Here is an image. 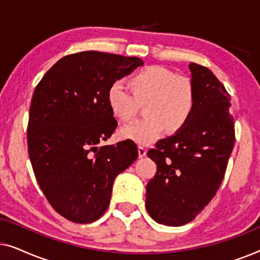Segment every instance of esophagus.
I'll return each mask as SVG.
<instances>
[{
	"label": "esophagus",
	"instance_id": "obj_1",
	"mask_svg": "<svg viewBox=\"0 0 260 260\" xmlns=\"http://www.w3.org/2000/svg\"><path fill=\"white\" fill-rule=\"evenodd\" d=\"M147 155V149H145L144 147H138V156L140 157H144V156Z\"/></svg>",
	"mask_w": 260,
	"mask_h": 260
}]
</instances>
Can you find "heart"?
Listing matches in <instances>:
<instances>
[{"mask_svg": "<svg viewBox=\"0 0 260 260\" xmlns=\"http://www.w3.org/2000/svg\"><path fill=\"white\" fill-rule=\"evenodd\" d=\"M131 87L117 80L108 91L112 112L129 120L137 111L138 103H146L143 119L134 120L119 131L120 137L137 144L148 145L162 136L166 126L177 131L184 126L195 108L193 86L186 79L163 66H150L131 79Z\"/></svg>", "mask_w": 260, "mask_h": 260, "instance_id": "b5f03b06", "label": "heart"}]
</instances>
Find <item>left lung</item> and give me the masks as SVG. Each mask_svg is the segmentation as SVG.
Listing matches in <instances>:
<instances>
[{"label":"left lung","mask_w":260,"mask_h":260,"mask_svg":"<svg viewBox=\"0 0 260 260\" xmlns=\"http://www.w3.org/2000/svg\"><path fill=\"white\" fill-rule=\"evenodd\" d=\"M189 70L195 94L190 118L148 151L157 172L147 184L145 207L167 226L191 221L214 198L236 141L225 86L207 67L190 62Z\"/></svg>","instance_id":"left-lung-1"}]
</instances>
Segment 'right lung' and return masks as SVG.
Returning a JSON list of instances; mask_svg holds the SVG:
<instances>
[{
    "label": "right lung",
    "instance_id": "right-lung-1",
    "mask_svg": "<svg viewBox=\"0 0 260 260\" xmlns=\"http://www.w3.org/2000/svg\"><path fill=\"white\" fill-rule=\"evenodd\" d=\"M143 63L136 56L80 52L60 59L35 87L27 134L31 167L46 199L70 221L101 218L116 176L138 157L130 140L98 143L117 126L110 86Z\"/></svg>",
    "mask_w": 260,
    "mask_h": 260
}]
</instances>
